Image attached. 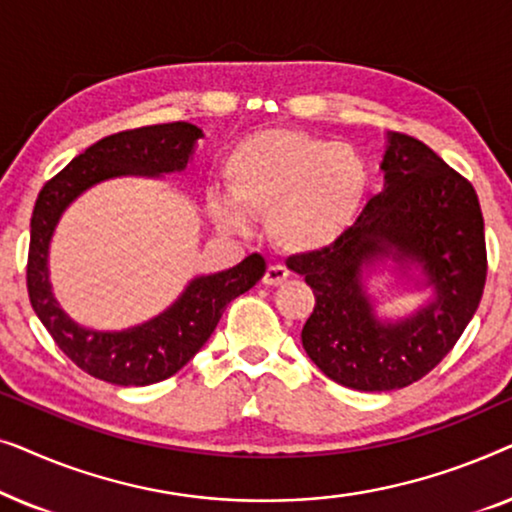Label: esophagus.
I'll use <instances>...</instances> for the list:
<instances>
[{
	"label": "esophagus",
	"instance_id": "1",
	"mask_svg": "<svg viewBox=\"0 0 512 512\" xmlns=\"http://www.w3.org/2000/svg\"><path fill=\"white\" fill-rule=\"evenodd\" d=\"M286 277H289V270H286L284 265H268V270H265V275H263V284L279 286L286 282Z\"/></svg>",
	"mask_w": 512,
	"mask_h": 512
}]
</instances>
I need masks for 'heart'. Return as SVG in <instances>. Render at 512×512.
<instances>
[{"instance_id": "obj_1", "label": "heart", "mask_w": 512, "mask_h": 512, "mask_svg": "<svg viewBox=\"0 0 512 512\" xmlns=\"http://www.w3.org/2000/svg\"><path fill=\"white\" fill-rule=\"evenodd\" d=\"M229 200L212 198L221 228L240 233L247 214L268 216V233L289 254H314L340 242L359 221L370 167L352 144L296 128H265L242 137L223 160Z\"/></svg>"}]
</instances>
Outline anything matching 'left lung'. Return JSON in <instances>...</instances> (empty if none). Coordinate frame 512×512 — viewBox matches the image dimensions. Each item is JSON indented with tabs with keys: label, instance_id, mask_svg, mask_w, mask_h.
<instances>
[{
	"label": "left lung",
	"instance_id": "obj_1",
	"mask_svg": "<svg viewBox=\"0 0 512 512\" xmlns=\"http://www.w3.org/2000/svg\"><path fill=\"white\" fill-rule=\"evenodd\" d=\"M380 170L382 193L340 242L286 261L317 300L300 333L307 356L356 391L403 389L436 368L473 319L487 277L485 221L473 186L401 132H387ZM389 260L397 276L432 293L398 320L376 314L365 286Z\"/></svg>",
	"mask_w": 512,
	"mask_h": 512
}]
</instances>
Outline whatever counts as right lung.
Here are the masks:
<instances>
[{"label":"right lung","instance_id":"1","mask_svg":"<svg viewBox=\"0 0 512 512\" xmlns=\"http://www.w3.org/2000/svg\"><path fill=\"white\" fill-rule=\"evenodd\" d=\"M202 130L193 123H163L116 132L88 146L41 188L30 221L27 293L32 310L67 359L97 380L118 387H146L186 366L209 340L230 300L249 291L265 272L263 256L251 254L235 268L200 275L174 303L144 324L123 331H95L69 317L53 296L48 249L67 207L95 184L118 177L184 172Z\"/></svg>","mask_w":512,"mask_h":512}]
</instances>
